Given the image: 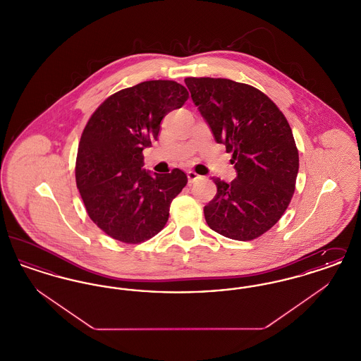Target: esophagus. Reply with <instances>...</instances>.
<instances>
[{"mask_svg":"<svg viewBox=\"0 0 361 361\" xmlns=\"http://www.w3.org/2000/svg\"><path fill=\"white\" fill-rule=\"evenodd\" d=\"M187 176H188V181L190 184H192L193 181H196V180L200 178V176H199L197 173L192 172V171H189V172L187 173Z\"/></svg>","mask_w":361,"mask_h":361,"instance_id":"obj_1","label":"esophagus"}]
</instances>
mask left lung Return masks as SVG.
<instances>
[{
    "instance_id": "obj_1",
    "label": "left lung",
    "mask_w": 361,
    "mask_h": 361,
    "mask_svg": "<svg viewBox=\"0 0 361 361\" xmlns=\"http://www.w3.org/2000/svg\"><path fill=\"white\" fill-rule=\"evenodd\" d=\"M185 84L237 171L230 184L212 177L218 190L204 207L207 224L231 240H256L291 203L299 171L291 127L255 86L209 77H188Z\"/></svg>"
}]
</instances>
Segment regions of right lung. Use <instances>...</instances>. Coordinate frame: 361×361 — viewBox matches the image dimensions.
Instances as JSON below:
<instances>
[{
	"label": "right lung",
	"instance_id": "right-lung-1",
	"mask_svg": "<svg viewBox=\"0 0 361 361\" xmlns=\"http://www.w3.org/2000/svg\"><path fill=\"white\" fill-rule=\"evenodd\" d=\"M188 97L176 81H145L111 94L86 123L75 183L89 218L111 238L140 243L168 222L171 203L188 177L178 168L152 176L142 169V152L158 139L164 116Z\"/></svg>",
	"mask_w": 361,
	"mask_h": 361
}]
</instances>
